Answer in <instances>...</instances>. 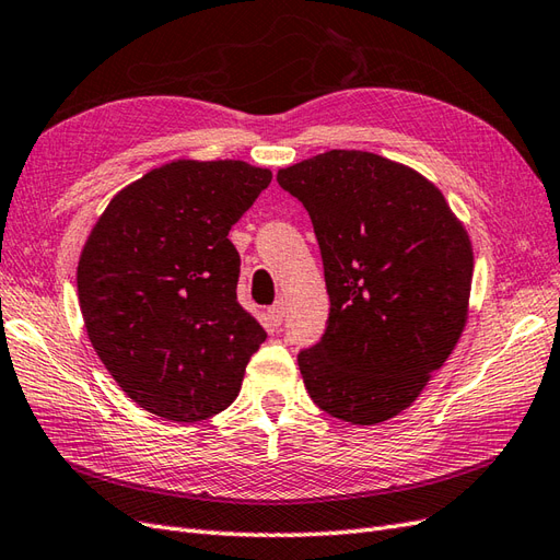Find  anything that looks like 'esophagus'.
Listing matches in <instances>:
<instances>
[{
	"label": "esophagus",
	"mask_w": 560,
	"mask_h": 560,
	"mask_svg": "<svg viewBox=\"0 0 560 560\" xmlns=\"http://www.w3.org/2000/svg\"><path fill=\"white\" fill-rule=\"evenodd\" d=\"M267 319H269L271 326H277V328L283 324V319H285V303H283V300H279L277 305H271L267 310Z\"/></svg>",
	"instance_id": "obj_1"
}]
</instances>
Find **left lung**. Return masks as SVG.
I'll return each mask as SVG.
<instances>
[{"label": "left lung", "mask_w": 560, "mask_h": 560, "mask_svg": "<svg viewBox=\"0 0 560 560\" xmlns=\"http://www.w3.org/2000/svg\"><path fill=\"white\" fill-rule=\"evenodd\" d=\"M305 206L331 300L319 342L298 352L314 405L354 425L419 397L466 324L472 253L444 196L419 172L366 151L281 170Z\"/></svg>", "instance_id": "obj_1"}]
</instances>
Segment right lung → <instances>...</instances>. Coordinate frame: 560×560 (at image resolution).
I'll return each instance as SVG.
<instances>
[{
    "instance_id": "right-lung-1",
    "label": "right lung",
    "mask_w": 560,
    "mask_h": 560,
    "mask_svg": "<svg viewBox=\"0 0 560 560\" xmlns=\"http://www.w3.org/2000/svg\"><path fill=\"white\" fill-rule=\"evenodd\" d=\"M271 182L243 161H177L110 200L84 243L88 336L130 399L170 421L234 402L265 328L238 305L232 229Z\"/></svg>"
}]
</instances>
